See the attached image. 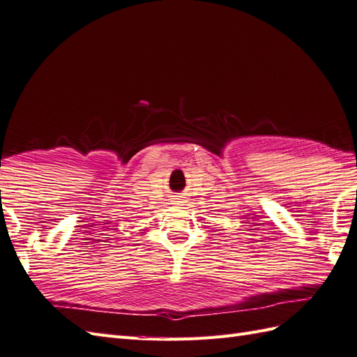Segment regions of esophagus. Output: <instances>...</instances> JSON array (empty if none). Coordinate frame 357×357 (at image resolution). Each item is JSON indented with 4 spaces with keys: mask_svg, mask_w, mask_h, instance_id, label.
I'll return each instance as SVG.
<instances>
[{
    "mask_svg": "<svg viewBox=\"0 0 357 357\" xmlns=\"http://www.w3.org/2000/svg\"><path fill=\"white\" fill-rule=\"evenodd\" d=\"M182 202V199H181V196H175V199H173V204L175 205H179Z\"/></svg>",
    "mask_w": 357,
    "mask_h": 357,
    "instance_id": "esophagus-1",
    "label": "esophagus"
}]
</instances>
